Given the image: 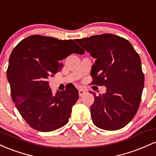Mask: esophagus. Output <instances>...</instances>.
Listing matches in <instances>:
<instances>
[{
    "mask_svg": "<svg viewBox=\"0 0 156 156\" xmlns=\"http://www.w3.org/2000/svg\"><path fill=\"white\" fill-rule=\"evenodd\" d=\"M85 93H86V91L83 90V89H79V95H80V97H82Z\"/></svg>",
    "mask_w": 156,
    "mask_h": 156,
    "instance_id": "esophagus-1",
    "label": "esophagus"
}]
</instances>
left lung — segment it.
<instances>
[{"mask_svg": "<svg viewBox=\"0 0 156 156\" xmlns=\"http://www.w3.org/2000/svg\"><path fill=\"white\" fill-rule=\"evenodd\" d=\"M75 41L96 59L92 84L107 88L105 94H94L93 122L103 130H119L133 119L141 102L144 76L139 54L128 40L113 34Z\"/></svg>", "mask_w": 156, "mask_h": 156, "instance_id": "8db88e82", "label": "left lung"}]
</instances>
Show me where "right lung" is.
<instances>
[{
    "label": "right lung",
    "instance_id": "obj_1",
    "mask_svg": "<svg viewBox=\"0 0 156 156\" xmlns=\"http://www.w3.org/2000/svg\"><path fill=\"white\" fill-rule=\"evenodd\" d=\"M82 49L72 40L41 35L25 38L15 47L6 71L12 100L32 128L50 132L69 122L73 105L79 99L73 85L53 95L48 79L62 69L60 61Z\"/></svg>",
    "mask_w": 156,
    "mask_h": 156
}]
</instances>
